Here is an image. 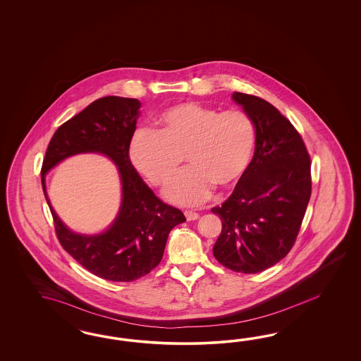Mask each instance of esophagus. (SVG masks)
Returning <instances> with one entry per match:
<instances>
[{"label":"esophagus","mask_w":361,"mask_h":361,"mask_svg":"<svg viewBox=\"0 0 361 361\" xmlns=\"http://www.w3.org/2000/svg\"><path fill=\"white\" fill-rule=\"evenodd\" d=\"M184 214H185V219L188 221H196L198 219V214L196 212H192V210H186V212H184Z\"/></svg>","instance_id":"1"}]
</instances>
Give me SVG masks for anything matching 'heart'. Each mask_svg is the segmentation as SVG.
Segmentation results:
<instances>
[{"instance_id":"obj_1","label":"heart","mask_w":361,"mask_h":361,"mask_svg":"<svg viewBox=\"0 0 361 361\" xmlns=\"http://www.w3.org/2000/svg\"><path fill=\"white\" fill-rule=\"evenodd\" d=\"M159 130L140 128L132 137L130 154L136 169L153 185H168L183 156L189 168L176 178L165 196L178 205L207 201L214 185L229 189L246 173L255 147V127L243 111H225L181 103L163 111Z\"/></svg>"}]
</instances>
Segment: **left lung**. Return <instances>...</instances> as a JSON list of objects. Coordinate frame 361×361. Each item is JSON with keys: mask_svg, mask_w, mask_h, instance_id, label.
Returning a JSON list of instances; mask_svg holds the SVG:
<instances>
[{"mask_svg": "<svg viewBox=\"0 0 361 361\" xmlns=\"http://www.w3.org/2000/svg\"><path fill=\"white\" fill-rule=\"evenodd\" d=\"M255 127V149L231 196L212 209L222 230L213 247L221 264L255 274L283 259L295 243L311 197V161L302 136L263 99L234 92Z\"/></svg>", "mask_w": 361, "mask_h": 361, "instance_id": "left-lung-1", "label": "left lung"}]
</instances>
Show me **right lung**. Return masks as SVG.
Returning a JSON list of instances; mask_svg holds the SVG:
<instances>
[{
	"label": "right lung",
	"instance_id": "right-lung-1",
	"mask_svg": "<svg viewBox=\"0 0 361 361\" xmlns=\"http://www.w3.org/2000/svg\"><path fill=\"white\" fill-rule=\"evenodd\" d=\"M142 103L106 97L66 121L49 142L41 180L62 247L90 273L112 282H132L160 263L171 230L185 222L181 210L164 204L142 181L130 159V144ZM79 152H100L118 166L121 208L109 228L98 235L68 230L45 192V175L55 164Z\"/></svg>",
	"mask_w": 361,
	"mask_h": 361
}]
</instances>
